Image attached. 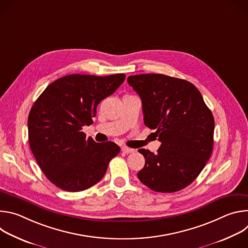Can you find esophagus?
I'll list each match as a JSON object with an SVG mask.
<instances>
[{"instance_id": "obj_1", "label": "esophagus", "mask_w": 248, "mask_h": 248, "mask_svg": "<svg viewBox=\"0 0 248 248\" xmlns=\"http://www.w3.org/2000/svg\"><path fill=\"white\" fill-rule=\"evenodd\" d=\"M122 152H124V153H125V154H128V153H132V152H134V149L124 146V147H122Z\"/></svg>"}]
</instances>
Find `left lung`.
Returning <instances> with one entry per match:
<instances>
[{"mask_svg":"<svg viewBox=\"0 0 248 248\" xmlns=\"http://www.w3.org/2000/svg\"><path fill=\"white\" fill-rule=\"evenodd\" d=\"M142 102L144 124L161 142L145 158L139 181L157 192H175L189 186L209 160L214 144V117L199 90L189 81L165 75L127 78Z\"/></svg>","mask_w":248,"mask_h":248,"instance_id":"left-lung-1","label":"left lung"}]
</instances>
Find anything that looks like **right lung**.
<instances>
[{
    "label": "right lung",
    "instance_id": "right-lung-1",
    "mask_svg": "<svg viewBox=\"0 0 248 248\" xmlns=\"http://www.w3.org/2000/svg\"><path fill=\"white\" fill-rule=\"evenodd\" d=\"M124 74L107 77L69 75L47 86L28 116V140L47 179L65 191H82L99 183L120 153L112 142L86 139L98 104L124 82Z\"/></svg>",
    "mask_w": 248,
    "mask_h": 248
}]
</instances>
